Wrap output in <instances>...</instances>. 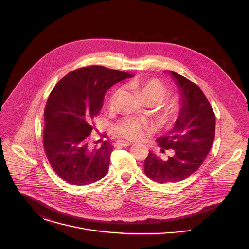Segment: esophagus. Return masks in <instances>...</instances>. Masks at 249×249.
<instances>
[{"mask_svg":"<svg viewBox=\"0 0 249 249\" xmlns=\"http://www.w3.org/2000/svg\"><path fill=\"white\" fill-rule=\"evenodd\" d=\"M117 144L118 145H121V146H123V147H129V146H132L133 144L132 143H130V142H127V141H117Z\"/></svg>","mask_w":249,"mask_h":249,"instance_id":"obj_1","label":"esophagus"}]
</instances>
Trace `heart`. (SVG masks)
<instances>
[{
    "mask_svg": "<svg viewBox=\"0 0 249 249\" xmlns=\"http://www.w3.org/2000/svg\"><path fill=\"white\" fill-rule=\"evenodd\" d=\"M128 88L136 91L143 100L148 104H158L163 100V98L167 94V89L157 80L143 81V80H134L128 83ZM122 93V89L120 88L115 89L109 98V104L111 107L116 105L120 95ZM179 112V104L175 100L170 101L165 105L160 114V119L164 123L169 122L176 118ZM116 132L128 139L131 140H139L143 138L145 132L147 131V126L139 120L127 118L120 121L116 127Z\"/></svg>",
    "mask_w": 249,
    "mask_h": 249,
    "instance_id": "obj_1",
    "label": "heart"
}]
</instances>
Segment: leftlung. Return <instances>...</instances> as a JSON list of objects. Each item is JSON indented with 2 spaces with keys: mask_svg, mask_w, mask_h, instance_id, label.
<instances>
[{
  "mask_svg": "<svg viewBox=\"0 0 249 249\" xmlns=\"http://www.w3.org/2000/svg\"><path fill=\"white\" fill-rule=\"evenodd\" d=\"M180 94V110L174 127L157 139L164 150L172 149L173 156L167 160L149 153L144 171L150 179L160 183L179 182L202 164L215 139L216 116L201 89L188 79L167 71Z\"/></svg>",
  "mask_w": 249,
  "mask_h": 249,
  "instance_id": "8db88e82",
  "label": "left lung"
}]
</instances>
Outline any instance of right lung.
<instances>
[{"label":"right lung","mask_w":249,"mask_h":249,"mask_svg":"<svg viewBox=\"0 0 249 249\" xmlns=\"http://www.w3.org/2000/svg\"><path fill=\"white\" fill-rule=\"evenodd\" d=\"M133 77L89 66L69 73L53 89L44 110V150L52 168L67 183L88 185L107 173L113 147L108 141L89 145L91 120L101 110L105 92Z\"/></svg>","instance_id":"right-lung-1"}]
</instances>
